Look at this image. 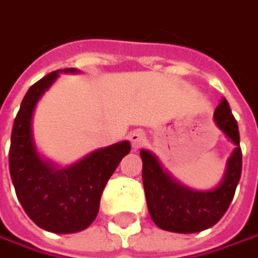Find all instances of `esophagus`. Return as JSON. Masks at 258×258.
<instances>
[{
	"instance_id": "1",
	"label": "esophagus",
	"mask_w": 258,
	"mask_h": 258,
	"mask_svg": "<svg viewBox=\"0 0 258 258\" xmlns=\"http://www.w3.org/2000/svg\"><path fill=\"white\" fill-rule=\"evenodd\" d=\"M128 139H130V143H131V147H133L134 150L140 149V147L146 143V136H144L143 131H140V130L133 131V133L130 134Z\"/></svg>"
}]
</instances>
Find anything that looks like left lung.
<instances>
[{
  "mask_svg": "<svg viewBox=\"0 0 258 258\" xmlns=\"http://www.w3.org/2000/svg\"><path fill=\"white\" fill-rule=\"evenodd\" d=\"M216 125L234 143L225 175L218 187L209 191L191 189L178 182L149 150H140L143 160V187L152 220L163 231L194 234L216 225L234 199L242 171L239 131L228 100L223 98L213 115Z\"/></svg>",
  "mask_w": 258,
  "mask_h": 258,
  "instance_id": "left-lung-1",
  "label": "left lung"
}]
</instances>
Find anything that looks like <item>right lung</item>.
<instances>
[{
  "mask_svg": "<svg viewBox=\"0 0 258 258\" xmlns=\"http://www.w3.org/2000/svg\"><path fill=\"white\" fill-rule=\"evenodd\" d=\"M61 71L77 70L52 71L27 90L14 119L8 162L17 199L27 216L45 231L73 234L90 226L98 216L103 188L131 146L125 140L98 149L67 168H58L39 156L32 116L39 99Z\"/></svg>",
  "mask_w": 258,
  "mask_h": 258,
  "instance_id": "add662e5",
  "label": "right lung"
}]
</instances>
